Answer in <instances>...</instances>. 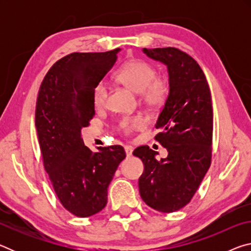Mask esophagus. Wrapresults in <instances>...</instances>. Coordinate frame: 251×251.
I'll use <instances>...</instances> for the list:
<instances>
[{
	"label": "esophagus",
	"mask_w": 251,
	"mask_h": 251,
	"mask_svg": "<svg viewBox=\"0 0 251 251\" xmlns=\"http://www.w3.org/2000/svg\"><path fill=\"white\" fill-rule=\"evenodd\" d=\"M124 148H125V152H126L127 157H130L131 155H133V147H131V146H125Z\"/></svg>",
	"instance_id": "esophagus-1"
}]
</instances>
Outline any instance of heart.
I'll return each instance as SVG.
<instances>
[{"label":"heart","mask_w":251,"mask_h":251,"mask_svg":"<svg viewBox=\"0 0 251 251\" xmlns=\"http://www.w3.org/2000/svg\"><path fill=\"white\" fill-rule=\"evenodd\" d=\"M156 71L143 61H131L123 66V69L116 74V79L121 84L136 94H141L143 100L151 106L157 107L164 103L167 95V86L163 80L155 79ZM107 90L105 84L100 83L93 90V103L96 107L105 104ZM144 122L139 117L125 118L120 123V128L125 133L142 128Z\"/></svg>","instance_id":"heart-1"}]
</instances>
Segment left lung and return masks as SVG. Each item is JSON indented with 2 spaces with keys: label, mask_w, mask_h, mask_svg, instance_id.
<instances>
[{
  "label": "left lung",
  "mask_w": 251,
  "mask_h": 251,
  "mask_svg": "<svg viewBox=\"0 0 251 251\" xmlns=\"http://www.w3.org/2000/svg\"><path fill=\"white\" fill-rule=\"evenodd\" d=\"M143 53L167 67L169 92L156 122V141L166 158L148 146L137 147L144 172L139 194L152 209L173 212L185 207L205 177L211 159L212 105L205 74L195 59L176 48L143 49Z\"/></svg>",
  "instance_id": "left-lung-1"
}]
</instances>
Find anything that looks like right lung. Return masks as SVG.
<instances>
[{
    "mask_svg": "<svg viewBox=\"0 0 251 251\" xmlns=\"http://www.w3.org/2000/svg\"><path fill=\"white\" fill-rule=\"evenodd\" d=\"M121 49L72 53L50 67L35 110L44 168L59 201L77 217H90L107 202V188L126 154L122 146L84 145L82 128L95 114L93 90L115 64Z\"/></svg>",
    "mask_w": 251,
    "mask_h": 251,
    "instance_id": "obj_1",
    "label": "right lung"
}]
</instances>
